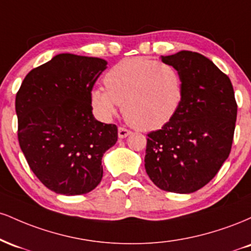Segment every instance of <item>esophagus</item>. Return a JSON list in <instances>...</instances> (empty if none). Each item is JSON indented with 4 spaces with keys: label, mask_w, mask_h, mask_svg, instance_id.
Masks as SVG:
<instances>
[{
    "label": "esophagus",
    "mask_w": 251,
    "mask_h": 251,
    "mask_svg": "<svg viewBox=\"0 0 251 251\" xmlns=\"http://www.w3.org/2000/svg\"><path fill=\"white\" fill-rule=\"evenodd\" d=\"M129 134H131V131H129V129H127L126 127H119V128H118V137H119L120 139H124V138H126Z\"/></svg>",
    "instance_id": "obj_1"
}]
</instances>
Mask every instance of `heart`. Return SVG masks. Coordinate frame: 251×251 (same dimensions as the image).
<instances>
[{
  "instance_id": "1",
  "label": "heart",
  "mask_w": 251,
  "mask_h": 251,
  "mask_svg": "<svg viewBox=\"0 0 251 251\" xmlns=\"http://www.w3.org/2000/svg\"><path fill=\"white\" fill-rule=\"evenodd\" d=\"M103 83L106 89L91 92V105L97 117L108 122L122 105L125 119L144 131L160 128L172 120L184 97L179 71L146 57L117 63L106 73Z\"/></svg>"
}]
</instances>
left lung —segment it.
Wrapping results in <instances>:
<instances>
[{"instance_id": "left-lung-1", "label": "left lung", "mask_w": 251, "mask_h": 251, "mask_svg": "<svg viewBox=\"0 0 251 251\" xmlns=\"http://www.w3.org/2000/svg\"><path fill=\"white\" fill-rule=\"evenodd\" d=\"M162 61L179 71L184 97L172 120L148 134L145 170L164 191L191 194L229 157L237 103L230 79L208 57L181 50Z\"/></svg>"}]
</instances>
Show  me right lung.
I'll list each match as a JSON object with an SVG mask.
<instances>
[{"mask_svg":"<svg viewBox=\"0 0 251 251\" xmlns=\"http://www.w3.org/2000/svg\"><path fill=\"white\" fill-rule=\"evenodd\" d=\"M107 62L59 54L31 70L16 94L17 137L40 181L60 195H83L102 178V155L118 140L113 124L98 122L91 92Z\"/></svg>","mask_w":251,"mask_h":251,"instance_id":"add662e5","label":"right lung"}]
</instances>
